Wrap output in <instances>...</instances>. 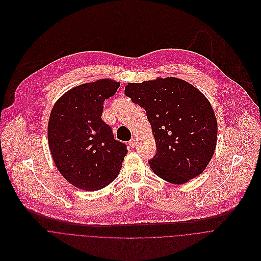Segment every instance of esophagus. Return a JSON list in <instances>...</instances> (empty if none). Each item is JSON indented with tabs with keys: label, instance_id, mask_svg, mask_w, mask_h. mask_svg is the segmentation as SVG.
<instances>
[{
	"label": "esophagus",
	"instance_id": "obj_1",
	"mask_svg": "<svg viewBox=\"0 0 261 261\" xmlns=\"http://www.w3.org/2000/svg\"><path fill=\"white\" fill-rule=\"evenodd\" d=\"M128 145H129V147H132V148H134L135 146H136V139H130L129 140V142H128Z\"/></svg>",
	"mask_w": 261,
	"mask_h": 261
}]
</instances>
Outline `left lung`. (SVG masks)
Instances as JSON below:
<instances>
[{"label": "left lung", "mask_w": 261, "mask_h": 261, "mask_svg": "<svg viewBox=\"0 0 261 261\" xmlns=\"http://www.w3.org/2000/svg\"><path fill=\"white\" fill-rule=\"evenodd\" d=\"M124 93L146 110L151 124L156 144L149 161L152 171L173 184L200 175L217 142V120L205 96L174 77L128 83Z\"/></svg>", "instance_id": "obj_1"}]
</instances>
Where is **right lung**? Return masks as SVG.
<instances>
[{"label":"right lung","mask_w":261,"mask_h":261,"mask_svg":"<svg viewBox=\"0 0 261 261\" xmlns=\"http://www.w3.org/2000/svg\"><path fill=\"white\" fill-rule=\"evenodd\" d=\"M119 82L101 79L67 91L56 103L48 122L52 159L72 185L87 191L108 186L121 169L127 148L114 139L101 120L103 101L113 96Z\"/></svg>","instance_id":"right-lung-1"}]
</instances>
